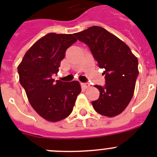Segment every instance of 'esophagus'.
I'll return each mask as SVG.
<instances>
[{
	"label": "esophagus",
	"mask_w": 157,
	"mask_h": 157,
	"mask_svg": "<svg viewBox=\"0 0 157 157\" xmlns=\"http://www.w3.org/2000/svg\"><path fill=\"white\" fill-rule=\"evenodd\" d=\"M82 86L84 87L85 89H88L90 87V85L89 83H82Z\"/></svg>",
	"instance_id": "esophagus-1"
}]
</instances>
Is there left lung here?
<instances>
[{"label": "left lung", "mask_w": 157, "mask_h": 157, "mask_svg": "<svg viewBox=\"0 0 157 157\" xmlns=\"http://www.w3.org/2000/svg\"><path fill=\"white\" fill-rule=\"evenodd\" d=\"M74 35L90 47L100 68L105 70V86H95L100 97L92 102L94 109L107 117L120 115L134 95L139 73L138 58L125 42L103 27L94 26Z\"/></svg>", "instance_id": "left-lung-1"}]
</instances>
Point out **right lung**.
Listing matches in <instances>:
<instances>
[{
	"label": "right lung",
	"mask_w": 157,
	"mask_h": 157,
	"mask_svg": "<svg viewBox=\"0 0 157 157\" xmlns=\"http://www.w3.org/2000/svg\"><path fill=\"white\" fill-rule=\"evenodd\" d=\"M77 41L73 34L48 33L25 53L18 66L19 82L37 114L49 122L63 120L71 113L81 86L52 78L57 74L67 48Z\"/></svg>",
	"instance_id": "add662e5"
}]
</instances>
